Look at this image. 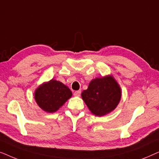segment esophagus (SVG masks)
Segmentation results:
<instances>
[{
  "label": "esophagus",
  "mask_w": 159,
  "mask_h": 159,
  "mask_svg": "<svg viewBox=\"0 0 159 159\" xmlns=\"http://www.w3.org/2000/svg\"><path fill=\"white\" fill-rule=\"evenodd\" d=\"M74 95H75V96H80V95H81V91L80 90L75 91V93H74Z\"/></svg>",
  "instance_id": "34e87169"
}]
</instances>
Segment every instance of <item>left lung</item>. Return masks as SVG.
Instances as JSON below:
<instances>
[{
    "label": "left lung",
    "instance_id": "left-lung-1",
    "mask_svg": "<svg viewBox=\"0 0 159 159\" xmlns=\"http://www.w3.org/2000/svg\"><path fill=\"white\" fill-rule=\"evenodd\" d=\"M121 89L113 77L93 80L82 98L93 114L101 116L114 110L121 98Z\"/></svg>",
    "mask_w": 159,
    "mask_h": 159
}]
</instances>
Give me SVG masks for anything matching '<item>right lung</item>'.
<instances>
[{
  "label": "right lung",
  "mask_w": 159,
  "mask_h": 159,
  "mask_svg": "<svg viewBox=\"0 0 159 159\" xmlns=\"http://www.w3.org/2000/svg\"><path fill=\"white\" fill-rule=\"evenodd\" d=\"M72 95L71 91L62 82L51 80L37 89L34 98L38 105L45 111H57Z\"/></svg>",
  "instance_id": "obj_1"
}]
</instances>
